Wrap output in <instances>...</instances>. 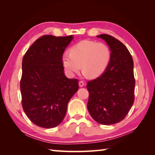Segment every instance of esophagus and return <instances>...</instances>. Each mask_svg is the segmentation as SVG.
<instances>
[{
  "instance_id": "34e87169",
  "label": "esophagus",
  "mask_w": 155,
  "mask_h": 155,
  "mask_svg": "<svg viewBox=\"0 0 155 155\" xmlns=\"http://www.w3.org/2000/svg\"><path fill=\"white\" fill-rule=\"evenodd\" d=\"M78 85H79V87H83L84 85V82L83 81H79V83H78Z\"/></svg>"
}]
</instances>
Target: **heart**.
Segmentation results:
<instances>
[{
  "mask_svg": "<svg viewBox=\"0 0 155 155\" xmlns=\"http://www.w3.org/2000/svg\"><path fill=\"white\" fill-rule=\"evenodd\" d=\"M111 57V51L105 44L83 40L73 46L70 53L63 54L61 61L65 72L70 77L78 72L81 68L85 76L95 78L107 70Z\"/></svg>",
  "mask_w": 155,
  "mask_h": 155,
  "instance_id": "heart-1",
  "label": "heart"
}]
</instances>
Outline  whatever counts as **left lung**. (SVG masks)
Instances as JSON below:
<instances>
[{
  "instance_id": "1",
  "label": "left lung",
  "mask_w": 155,
  "mask_h": 155,
  "mask_svg": "<svg viewBox=\"0 0 155 155\" xmlns=\"http://www.w3.org/2000/svg\"><path fill=\"white\" fill-rule=\"evenodd\" d=\"M97 38L108 44L111 57L103 74L87 82V109L96 122L111 125L122 121L134 103L133 61L127 47L118 40L107 34Z\"/></svg>"
}]
</instances>
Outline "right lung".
<instances>
[{
    "label": "right lung",
    "mask_w": 155,
    "mask_h": 155,
    "mask_svg": "<svg viewBox=\"0 0 155 155\" xmlns=\"http://www.w3.org/2000/svg\"><path fill=\"white\" fill-rule=\"evenodd\" d=\"M72 35H43L27 50L20 80L22 108L33 124L51 128L64 120L78 81L68 78L61 58Z\"/></svg>",
    "instance_id": "1"
}]
</instances>
